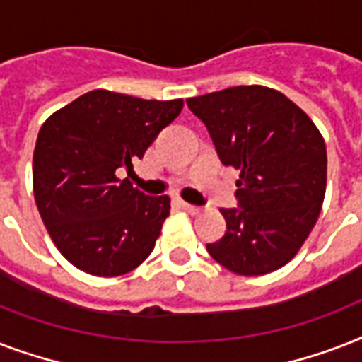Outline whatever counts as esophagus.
<instances>
[{"label":"esophagus","instance_id":"1","mask_svg":"<svg viewBox=\"0 0 362 362\" xmlns=\"http://www.w3.org/2000/svg\"><path fill=\"white\" fill-rule=\"evenodd\" d=\"M180 209L182 210H186L187 214H199V212H201V209H199V206H195V204H189V203H186V201H180Z\"/></svg>","mask_w":362,"mask_h":362}]
</instances>
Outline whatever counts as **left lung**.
<instances>
[{
    "label": "left lung",
    "mask_w": 362,
    "mask_h": 362,
    "mask_svg": "<svg viewBox=\"0 0 362 362\" xmlns=\"http://www.w3.org/2000/svg\"><path fill=\"white\" fill-rule=\"evenodd\" d=\"M187 107L206 125L221 163L240 170V209H220L227 231L206 250L235 274L281 269L308 238L325 199L320 129L291 99L257 84L204 93Z\"/></svg>",
    "instance_id": "1"
}]
</instances>
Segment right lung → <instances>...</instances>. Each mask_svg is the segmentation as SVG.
Listing matches in <instances>:
<instances>
[{
    "label": "right lung",
    "instance_id": "right-lung-1",
    "mask_svg": "<svg viewBox=\"0 0 362 362\" xmlns=\"http://www.w3.org/2000/svg\"><path fill=\"white\" fill-rule=\"evenodd\" d=\"M184 101L92 90L56 110L37 135L33 195L48 235L88 274H127L152 253L170 210L116 170H133Z\"/></svg>",
    "mask_w": 362,
    "mask_h": 362
}]
</instances>
